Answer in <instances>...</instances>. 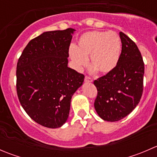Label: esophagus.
I'll return each instance as SVG.
<instances>
[{
    "instance_id": "esophagus-1",
    "label": "esophagus",
    "mask_w": 157,
    "mask_h": 157,
    "mask_svg": "<svg viewBox=\"0 0 157 157\" xmlns=\"http://www.w3.org/2000/svg\"><path fill=\"white\" fill-rule=\"evenodd\" d=\"M84 81L86 82V83H91V82H93V79L90 78V77L86 76V77H85V79H84Z\"/></svg>"
}]
</instances>
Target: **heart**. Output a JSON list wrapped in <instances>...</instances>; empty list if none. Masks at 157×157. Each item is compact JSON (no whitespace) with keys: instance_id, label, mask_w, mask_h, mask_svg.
Segmentation results:
<instances>
[{"instance_id":"b5f03b06","label":"heart","mask_w":157,"mask_h":157,"mask_svg":"<svg viewBox=\"0 0 157 157\" xmlns=\"http://www.w3.org/2000/svg\"><path fill=\"white\" fill-rule=\"evenodd\" d=\"M121 45L119 37L113 32L91 31L79 39L77 47L71 45L69 55L76 69L90 64L92 72L96 71L107 74L113 71L119 61Z\"/></svg>"}]
</instances>
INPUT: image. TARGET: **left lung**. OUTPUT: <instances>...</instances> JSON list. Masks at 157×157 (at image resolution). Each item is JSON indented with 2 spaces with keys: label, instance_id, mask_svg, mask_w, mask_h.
Returning a JSON list of instances; mask_svg holds the SVG:
<instances>
[{
  "label": "left lung",
  "instance_id": "8db88e82",
  "mask_svg": "<svg viewBox=\"0 0 157 157\" xmlns=\"http://www.w3.org/2000/svg\"><path fill=\"white\" fill-rule=\"evenodd\" d=\"M121 53L115 69L94 81L97 97L94 107L104 121H117L129 115L143 93L144 64L137 45L119 33Z\"/></svg>",
  "mask_w": 157,
  "mask_h": 157
}]
</instances>
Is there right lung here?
<instances>
[{
    "mask_svg": "<svg viewBox=\"0 0 157 157\" xmlns=\"http://www.w3.org/2000/svg\"><path fill=\"white\" fill-rule=\"evenodd\" d=\"M76 30L45 32L32 39L17 66V92L28 115L49 128L67 121L71 98L84 75L67 67L69 46Z\"/></svg>",
    "mask_w": 157,
    "mask_h": 157,
    "instance_id": "add662e5",
    "label": "right lung"
}]
</instances>
